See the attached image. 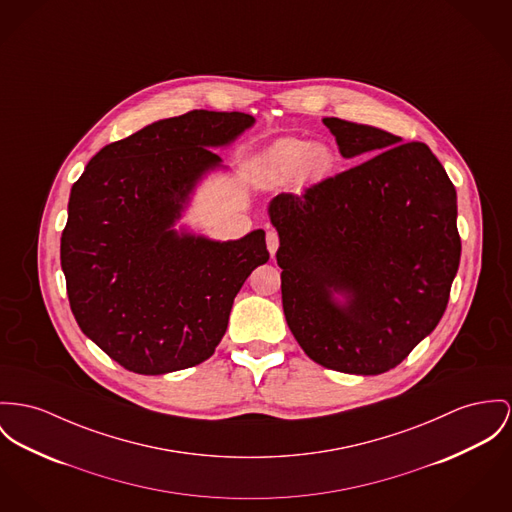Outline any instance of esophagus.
<instances>
[{
	"mask_svg": "<svg viewBox=\"0 0 512 512\" xmlns=\"http://www.w3.org/2000/svg\"><path fill=\"white\" fill-rule=\"evenodd\" d=\"M267 249H269L271 257H275L276 249H278V234L275 230L267 232Z\"/></svg>",
	"mask_w": 512,
	"mask_h": 512,
	"instance_id": "1",
	"label": "esophagus"
}]
</instances>
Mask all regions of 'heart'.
<instances>
[{"mask_svg": "<svg viewBox=\"0 0 512 512\" xmlns=\"http://www.w3.org/2000/svg\"><path fill=\"white\" fill-rule=\"evenodd\" d=\"M335 163V154L325 142L284 138L275 142L261 158L269 181L284 185L294 179L314 181L325 177Z\"/></svg>", "mask_w": 512, "mask_h": 512, "instance_id": "b5f03b06", "label": "heart"}]
</instances>
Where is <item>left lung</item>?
<instances>
[{
    "instance_id": "8db88e82",
    "label": "left lung",
    "mask_w": 512,
    "mask_h": 512,
    "mask_svg": "<svg viewBox=\"0 0 512 512\" xmlns=\"http://www.w3.org/2000/svg\"><path fill=\"white\" fill-rule=\"evenodd\" d=\"M341 156L372 158L278 195L286 323L323 368L376 376L397 366L446 310L462 243L456 189L427 144L370 124L323 118Z\"/></svg>"
}]
</instances>
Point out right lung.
<instances>
[{
    "label": "right lung",
    "mask_w": 512,
    "mask_h": 512,
    "mask_svg": "<svg viewBox=\"0 0 512 512\" xmlns=\"http://www.w3.org/2000/svg\"><path fill=\"white\" fill-rule=\"evenodd\" d=\"M245 113L191 111L105 146L72 187L60 261L79 329L144 376L191 368L222 341L234 298L269 261L265 232L212 239L179 224L197 187L226 171Z\"/></svg>",
    "instance_id": "1"
}]
</instances>
